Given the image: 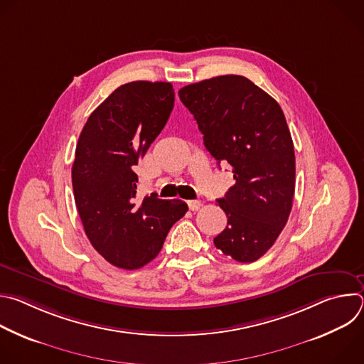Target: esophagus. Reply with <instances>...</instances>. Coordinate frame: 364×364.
<instances>
[{
  "label": "esophagus",
  "mask_w": 364,
  "mask_h": 364,
  "mask_svg": "<svg viewBox=\"0 0 364 364\" xmlns=\"http://www.w3.org/2000/svg\"><path fill=\"white\" fill-rule=\"evenodd\" d=\"M187 204H188V207H190V210H191V212H197V210H200V207L203 205L200 200H188V201H187Z\"/></svg>",
  "instance_id": "1"
}]
</instances>
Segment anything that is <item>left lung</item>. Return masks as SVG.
Here are the masks:
<instances>
[{
	"label": "left lung",
	"instance_id": "8db88e82",
	"mask_svg": "<svg viewBox=\"0 0 364 364\" xmlns=\"http://www.w3.org/2000/svg\"><path fill=\"white\" fill-rule=\"evenodd\" d=\"M204 146L229 163L236 183L218 203L228 216L213 242L237 262H255L288 222L295 191V154L278 102L245 76L225 75L178 90Z\"/></svg>",
	"mask_w": 364,
	"mask_h": 364
}]
</instances>
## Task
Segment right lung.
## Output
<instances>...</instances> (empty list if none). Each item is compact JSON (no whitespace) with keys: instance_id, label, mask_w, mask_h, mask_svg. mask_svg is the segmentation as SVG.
<instances>
[{"instance_id":"1","label":"right lung","mask_w":364,"mask_h":364,"mask_svg":"<svg viewBox=\"0 0 364 364\" xmlns=\"http://www.w3.org/2000/svg\"><path fill=\"white\" fill-rule=\"evenodd\" d=\"M174 108L168 82L136 80L115 89L90 114L75 152L72 184L85 233L109 264L138 269L163 247L188 207L157 194L136 198L134 166Z\"/></svg>"}]
</instances>
